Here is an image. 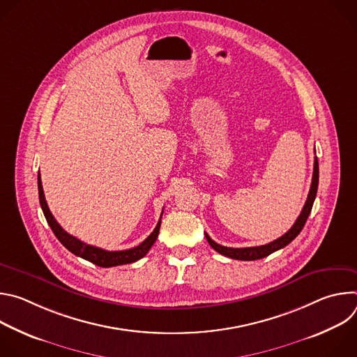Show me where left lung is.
Masks as SVG:
<instances>
[{"instance_id": "obj_1", "label": "left lung", "mask_w": 357, "mask_h": 357, "mask_svg": "<svg viewBox=\"0 0 357 357\" xmlns=\"http://www.w3.org/2000/svg\"><path fill=\"white\" fill-rule=\"evenodd\" d=\"M318 183H319V165H318V158L315 157L314 161V175H312V183H311V189L308 193V199L305 202V205L302 208L301 215L298 216L296 222L294 223V226L280 238L264 244V245H257V247H244V248H233V247H225L218 244L216 241H213L208 233H205L206 240L209 241V244L212 245V248H215L218 252H220L222 256L234 259V260H243V261H252V260H260L264 259L267 256H270L271 252L288 245L303 229L305 222H307L311 211H312V205L314 200L317 197V190H318Z\"/></svg>"}]
</instances>
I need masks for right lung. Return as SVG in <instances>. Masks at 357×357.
<instances>
[{"label": "right lung", "instance_id": "add662e5", "mask_svg": "<svg viewBox=\"0 0 357 357\" xmlns=\"http://www.w3.org/2000/svg\"><path fill=\"white\" fill-rule=\"evenodd\" d=\"M38 192H39V203L42 212L46 218L47 225L52 229V231L55 233V236L58 237V240L70 251L73 252L75 256L84 259L98 267H116V266H123V264H130L134 263L139 259H142L145 254L149 251V248L152 247V244L155 243L158 233H160V227H161V219L157 225V227L152 231L141 244H138L134 248L130 250H121V251H107L103 248H98L90 244H86L83 241H80L79 238L70 236L68 231H65L62 229V226L55 220L54 215L50 213L47 203L43 195V188H42V181H40V174L38 175ZM162 218V215H161Z\"/></svg>", "mask_w": 357, "mask_h": 357}]
</instances>
